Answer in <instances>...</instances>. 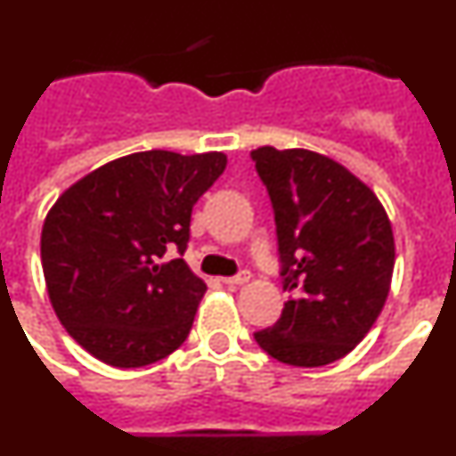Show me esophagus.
Wrapping results in <instances>:
<instances>
[{"label":"esophagus","instance_id":"obj_1","mask_svg":"<svg viewBox=\"0 0 456 456\" xmlns=\"http://www.w3.org/2000/svg\"><path fill=\"white\" fill-rule=\"evenodd\" d=\"M248 281H251V273L248 272H241V273H237V276L224 278V283L228 285V288H240V285L248 283Z\"/></svg>","mask_w":456,"mask_h":456}]
</instances>
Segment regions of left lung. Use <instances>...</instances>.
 <instances>
[{"label": "left lung", "mask_w": 456, "mask_h": 456, "mask_svg": "<svg viewBox=\"0 0 456 456\" xmlns=\"http://www.w3.org/2000/svg\"><path fill=\"white\" fill-rule=\"evenodd\" d=\"M276 212L281 320L256 333L272 358L320 368L347 356L384 310L395 267L393 225L347 167L305 148L251 151Z\"/></svg>", "instance_id": "1"}]
</instances>
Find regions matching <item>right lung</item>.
<instances>
[{
	"instance_id": "add662e5",
	"label": "right lung",
	"mask_w": 456,
	"mask_h": 456,
	"mask_svg": "<svg viewBox=\"0 0 456 456\" xmlns=\"http://www.w3.org/2000/svg\"><path fill=\"white\" fill-rule=\"evenodd\" d=\"M224 152H132L56 199L40 232L50 304L91 356L143 368L187 340L203 278L183 256L196 200L225 171Z\"/></svg>"
}]
</instances>
